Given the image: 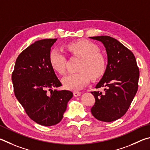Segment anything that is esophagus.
Here are the masks:
<instances>
[{"label":"esophagus","mask_w":150,"mask_h":150,"mask_svg":"<svg viewBox=\"0 0 150 150\" xmlns=\"http://www.w3.org/2000/svg\"><path fill=\"white\" fill-rule=\"evenodd\" d=\"M81 95V92H80V91H74V96L75 97H78V96H80Z\"/></svg>","instance_id":"obj_1"}]
</instances>
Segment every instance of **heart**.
<instances>
[{"mask_svg":"<svg viewBox=\"0 0 150 150\" xmlns=\"http://www.w3.org/2000/svg\"><path fill=\"white\" fill-rule=\"evenodd\" d=\"M65 49L73 56L79 57L81 60L77 73L69 74L62 78V83L68 90H80L90 80L97 79L103 74L106 70L107 62L104 55L99 51L95 43L88 40H79L68 43ZM51 67L59 74L65 72L66 57L61 51L52 49L49 54Z\"/></svg>","mask_w":150,"mask_h":150,"instance_id":"obj_1","label":"heart"}]
</instances>
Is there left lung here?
I'll use <instances>...</instances> for the list:
<instances>
[{
  "instance_id": "8db88e82",
  "label": "left lung",
  "mask_w": 150,
  "mask_h": 150,
  "mask_svg": "<svg viewBox=\"0 0 150 150\" xmlns=\"http://www.w3.org/2000/svg\"><path fill=\"white\" fill-rule=\"evenodd\" d=\"M90 38L101 42L107 54L105 72L96 86L105 88V91H91L96 102L91 112L96 119L112 122L129 108L138 90L139 68L134 54L116 39L103 35Z\"/></svg>"
}]
</instances>
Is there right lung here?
I'll return each instance as SVG.
<instances>
[{
	"instance_id": "right-lung-1",
	"label": "right lung",
	"mask_w": 150,
	"mask_h": 150,
	"mask_svg": "<svg viewBox=\"0 0 150 150\" xmlns=\"http://www.w3.org/2000/svg\"><path fill=\"white\" fill-rule=\"evenodd\" d=\"M57 39L37 41L23 50L12 75L16 98L31 119L45 127L60 122L73 96L70 91L52 90L62 86L49 61L51 47Z\"/></svg>"
}]
</instances>
